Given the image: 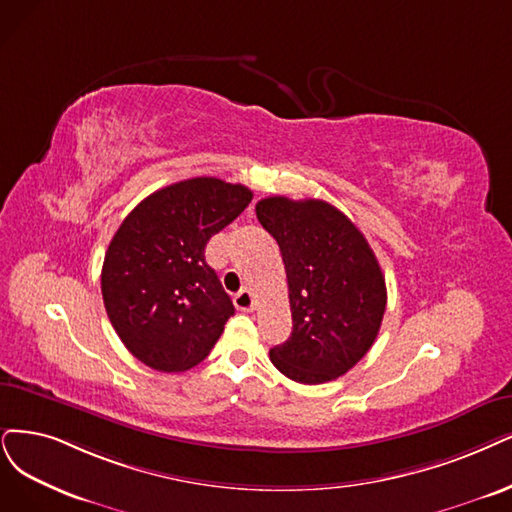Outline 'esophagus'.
<instances>
[{"label":"esophagus","instance_id":"obj_1","mask_svg":"<svg viewBox=\"0 0 512 512\" xmlns=\"http://www.w3.org/2000/svg\"><path fill=\"white\" fill-rule=\"evenodd\" d=\"M234 304H236V308L242 310V312H251V310L255 308V297H253V293H251L249 289L244 287V289H240V291L236 293Z\"/></svg>","mask_w":512,"mask_h":512}]
</instances>
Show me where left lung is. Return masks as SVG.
<instances>
[{"instance_id": "1", "label": "left lung", "mask_w": 512, "mask_h": 512, "mask_svg": "<svg viewBox=\"0 0 512 512\" xmlns=\"http://www.w3.org/2000/svg\"><path fill=\"white\" fill-rule=\"evenodd\" d=\"M259 223L276 238L289 282L293 331L270 350L299 384L348 373L373 346L386 312V280L361 230L325 200L263 198Z\"/></svg>"}]
</instances>
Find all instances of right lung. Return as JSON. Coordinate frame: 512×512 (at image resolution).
<instances>
[{"label": "right lung", "mask_w": 512, "mask_h": 512, "mask_svg": "<svg viewBox=\"0 0 512 512\" xmlns=\"http://www.w3.org/2000/svg\"><path fill=\"white\" fill-rule=\"evenodd\" d=\"M251 200L240 183L185 179L139 202L111 238L103 304L122 344L147 367L187 371L217 344L234 304L204 249Z\"/></svg>", "instance_id": "add662e5"}]
</instances>
